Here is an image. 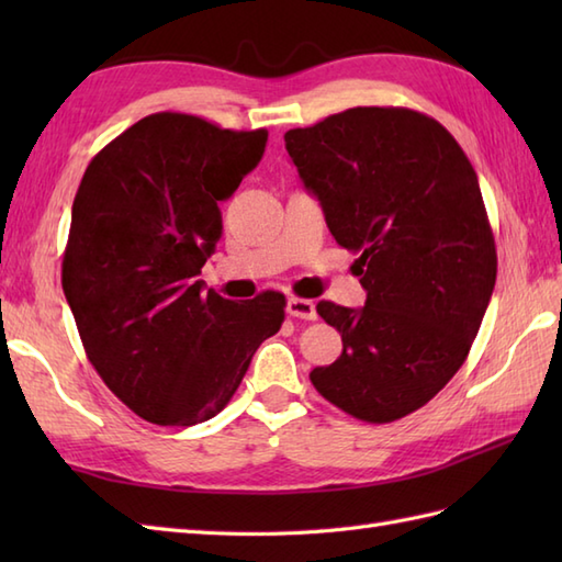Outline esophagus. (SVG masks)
Returning a JSON list of instances; mask_svg holds the SVG:
<instances>
[{
	"label": "esophagus",
	"mask_w": 562,
	"mask_h": 562,
	"mask_svg": "<svg viewBox=\"0 0 562 562\" xmlns=\"http://www.w3.org/2000/svg\"><path fill=\"white\" fill-rule=\"evenodd\" d=\"M288 314L294 316V318L314 321L316 318V306H314V302L302 300V296H290V300H288Z\"/></svg>",
	"instance_id": "34e87169"
}]
</instances>
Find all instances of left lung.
<instances>
[{
  "label": "left lung",
  "mask_w": 562,
  "mask_h": 562,
  "mask_svg": "<svg viewBox=\"0 0 562 562\" xmlns=\"http://www.w3.org/2000/svg\"><path fill=\"white\" fill-rule=\"evenodd\" d=\"M336 241L357 254L362 308L318 302L342 355L308 379L340 411L393 423L469 357L497 278L479 176L435 117L357 105L284 135Z\"/></svg>",
  "instance_id": "8db88e82"
}]
</instances>
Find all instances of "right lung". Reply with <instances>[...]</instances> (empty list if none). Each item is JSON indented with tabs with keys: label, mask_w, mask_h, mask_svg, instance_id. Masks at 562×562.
Here are the masks:
<instances>
[{
	"label": "right lung",
	"mask_w": 562,
	"mask_h": 562,
	"mask_svg": "<svg viewBox=\"0 0 562 562\" xmlns=\"http://www.w3.org/2000/svg\"><path fill=\"white\" fill-rule=\"evenodd\" d=\"M268 130L154 113L109 142L71 205L63 290L103 384L142 420L190 427L224 411L284 294L229 302L195 280L222 236L220 202L266 151Z\"/></svg>",
	"instance_id": "right-lung-1"
}]
</instances>
